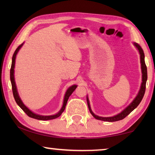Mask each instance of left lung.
Returning <instances> with one entry per match:
<instances>
[{
	"mask_svg": "<svg viewBox=\"0 0 155 155\" xmlns=\"http://www.w3.org/2000/svg\"><path fill=\"white\" fill-rule=\"evenodd\" d=\"M134 45L135 46L136 48H137V50L139 51V52H140L141 73H142V83H141L140 90V91H139L137 96H136L135 99L133 100L132 103H131L127 107V108H125L124 110H123L121 113H120V114H118L116 115H114V116H113V117H100V116H98V115H96L94 114L91 109L90 101H89L88 97L87 96V105H88L89 110H90L91 114L96 119L99 120H103V121H106V122H115V121H118V120H121L122 119H124V117H127L130 112H132L133 110H134L136 107L139 105V104L140 103L141 100H142L143 97L144 96V94H145L146 84L147 78H148V76H147V67H146V64H145V61H144L145 56H144L143 49L141 48V47L137 43L134 42Z\"/></svg>",
	"mask_w": 155,
	"mask_h": 155,
	"instance_id": "left-lung-1",
	"label": "left lung"
}]
</instances>
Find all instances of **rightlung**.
Segmentation results:
<instances>
[{"label": "right lung", "instance_id": "obj_1", "mask_svg": "<svg viewBox=\"0 0 155 155\" xmlns=\"http://www.w3.org/2000/svg\"><path fill=\"white\" fill-rule=\"evenodd\" d=\"M22 43V44L18 47L15 50L14 54H13V57H12V66H11V70H10V79H11V83H12V91H13V95H14V99L16 103L18 104L21 109H22L23 111L25 112V114H27L28 116H29L30 117H32V118L34 119H37L39 120H52V119H55L57 117H59L60 115H61V114L65 110V106H66L68 100L70 96L72 94L73 91L75 90V89L77 88V85H74L70 87L68 89V90L65 92V96H64V104H63V106L61 107V109L60 111L56 114L55 115H38L36 114L35 113H33L31 111L30 109H28L27 107H26L24 103H22V101H21V99L19 96V94L18 93V90L16 88V85H15V79H14V68H15V57H16V54L19 51V50L20 49L21 47L23 45Z\"/></svg>", "mask_w": 155, "mask_h": 155}]
</instances>
